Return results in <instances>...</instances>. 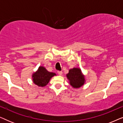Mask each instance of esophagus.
<instances>
[{
    "label": "esophagus",
    "instance_id": "34e87169",
    "mask_svg": "<svg viewBox=\"0 0 123 123\" xmlns=\"http://www.w3.org/2000/svg\"><path fill=\"white\" fill-rule=\"evenodd\" d=\"M58 74L59 75H62V74H63V72L62 71H58Z\"/></svg>",
    "mask_w": 123,
    "mask_h": 123
}]
</instances>
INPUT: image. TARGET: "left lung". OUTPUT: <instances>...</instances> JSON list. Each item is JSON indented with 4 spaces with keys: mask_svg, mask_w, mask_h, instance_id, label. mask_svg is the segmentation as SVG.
Here are the masks:
<instances>
[{
    "mask_svg": "<svg viewBox=\"0 0 123 123\" xmlns=\"http://www.w3.org/2000/svg\"><path fill=\"white\" fill-rule=\"evenodd\" d=\"M67 77L69 80L70 85L73 88H80L85 83V77L80 69L74 68L69 70Z\"/></svg>",
    "mask_w": 123,
    "mask_h": 123,
    "instance_id": "obj_1",
    "label": "left lung"
}]
</instances>
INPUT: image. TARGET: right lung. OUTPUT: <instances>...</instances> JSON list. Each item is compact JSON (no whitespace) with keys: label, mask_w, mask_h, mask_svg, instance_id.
<instances>
[{"label":"right lung","mask_w":123,"mask_h":123,"mask_svg":"<svg viewBox=\"0 0 123 123\" xmlns=\"http://www.w3.org/2000/svg\"><path fill=\"white\" fill-rule=\"evenodd\" d=\"M56 74L49 72L43 67H40L36 72L33 74V82L39 87H44L49 82L51 78Z\"/></svg>","instance_id":"right-lung-1"}]
</instances>
